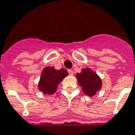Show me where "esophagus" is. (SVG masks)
<instances>
[{
  "mask_svg": "<svg viewBox=\"0 0 135 135\" xmlns=\"http://www.w3.org/2000/svg\"><path fill=\"white\" fill-rule=\"evenodd\" d=\"M68 73H69V75H73V71L72 70H68Z\"/></svg>",
  "mask_w": 135,
  "mask_h": 135,
  "instance_id": "obj_1",
  "label": "esophagus"
}]
</instances>
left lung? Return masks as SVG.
Listing matches in <instances>:
<instances>
[{
    "instance_id": "obj_1",
    "label": "left lung",
    "mask_w": 135,
    "mask_h": 135,
    "mask_svg": "<svg viewBox=\"0 0 135 135\" xmlns=\"http://www.w3.org/2000/svg\"><path fill=\"white\" fill-rule=\"evenodd\" d=\"M79 86L82 87V90L88 96L92 97L96 94L102 86L100 78L93 70L85 68L81 70V73L76 75Z\"/></svg>"
}]
</instances>
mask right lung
I'll list each match as a JSON object with an SVG mask.
<instances>
[{"label":"right lung","mask_w":135,"mask_h":135,"mask_svg":"<svg viewBox=\"0 0 135 135\" xmlns=\"http://www.w3.org/2000/svg\"><path fill=\"white\" fill-rule=\"evenodd\" d=\"M68 75L65 69L55 70L53 67H46L42 71L38 83L39 90L46 94H54L62 79Z\"/></svg>","instance_id":"1"}]
</instances>
